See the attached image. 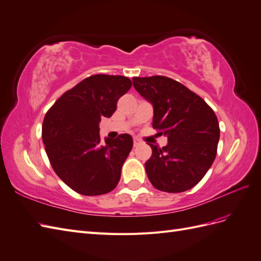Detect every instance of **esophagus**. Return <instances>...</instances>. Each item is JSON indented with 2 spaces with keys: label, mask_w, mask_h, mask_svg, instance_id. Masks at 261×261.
I'll return each mask as SVG.
<instances>
[{
  "label": "esophagus",
  "mask_w": 261,
  "mask_h": 261,
  "mask_svg": "<svg viewBox=\"0 0 261 261\" xmlns=\"http://www.w3.org/2000/svg\"><path fill=\"white\" fill-rule=\"evenodd\" d=\"M139 144H140V142H139L138 139H134V147L139 146Z\"/></svg>",
  "instance_id": "esophagus-1"
}]
</instances>
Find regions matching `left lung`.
<instances>
[{
	"mask_svg": "<svg viewBox=\"0 0 261 261\" xmlns=\"http://www.w3.org/2000/svg\"><path fill=\"white\" fill-rule=\"evenodd\" d=\"M137 92L153 108L152 127L168 144L152 149L145 168L151 185L178 193L202 180L216 157L220 126L214 111L180 82L163 75L133 78Z\"/></svg>",
	"mask_w": 261,
	"mask_h": 261,
	"instance_id": "1",
	"label": "left lung"
}]
</instances>
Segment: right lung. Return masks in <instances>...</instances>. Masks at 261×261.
<instances>
[{
    "label": "right lung",
    "instance_id": "add662e5",
    "mask_svg": "<svg viewBox=\"0 0 261 261\" xmlns=\"http://www.w3.org/2000/svg\"><path fill=\"white\" fill-rule=\"evenodd\" d=\"M130 87L132 81L123 75H91L63 93L46 113L47 156L58 177L75 192L109 193L121 179L133 138L122 134L114 140L105 138L101 145L98 123L112 116L118 98Z\"/></svg>",
    "mask_w": 261,
    "mask_h": 261
}]
</instances>
